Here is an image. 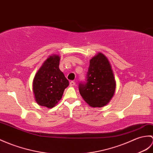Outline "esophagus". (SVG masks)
Returning a JSON list of instances; mask_svg holds the SVG:
<instances>
[{
	"label": "esophagus",
	"mask_w": 153,
	"mask_h": 153,
	"mask_svg": "<svg viewBox=\"0 0 153 153\" xmlns=\"http://www.w3.org/2000/svg\"><path fill=\"white\" fill-rule=\"evenodd\" d=\"M76 85V82L75 81H71L70 82V85L71 87H72V86H74V85Z\"/></svg>",
	"instance_id": "obj_1"
}]
</instances>
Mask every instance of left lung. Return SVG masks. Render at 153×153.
<instances>
[{
    "label": "left lung",
    "instance_id": "1",
    "mask_svg": "<svg viewBox=\"0 0 153 153\" xmlns=\"http://www.w3.org/2000/svg\"><path fill=\"white\" fill-rule=\"evenodd\" d=\"M115 87L111 65L108 58L99 53L90 60L85 81L79 84L80 94L91 107L101 108L111 100Z\"/></svg>",
    "mask_w": 153,
    "mask_h": 153
}]
</instances>
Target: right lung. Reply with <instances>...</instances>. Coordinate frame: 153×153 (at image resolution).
I'll return each mask as SVG.
<instances>
[{"instance_id": "right-lung-1", "label": "right lung", "mask_w": 153, "mask_h": 153, "mask_svg": "<svg viewBox=\"0 0 153 153\" xmlns=\"http://www.w3.org/2000/svg\"><path fill=\"white\" fill-rule=\"evenodd\" d=\"M60 57L50 56L38 70L33 80V93L37 104L53 108L61 99L68 80L59 69Z\"/></svg>"}]
</instances>
